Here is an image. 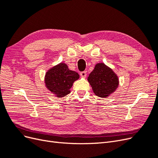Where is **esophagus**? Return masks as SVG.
Masks as SVG:
<instances>
[{"mask_svg": "<svg viewBox=\"0 0 158 158\" xmlns=\"http://www.w3.org/2000/svg\"><path fill=\"white\" fill-rule=\"evenodd\" d=\"M86 75H87L86 71H83V72H81V73H80V76H81V77H82V78H85V77H86Z\"/></svg>", "mask_w": 158, "mask_h": 158, "instance_id": "34e87169", "label": "esophagus"}]
</instances>
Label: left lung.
Returning <instances> with one entry per match:
<instances>
[{"instance_id":"8db88e82","label":"left lung","mask_w":158,"mask_h":158,"mask_svg":"<svg viewBox=\"0 0 158 158\" xmlns=\"http://www.w3.org/2000/svg\"><path fill=\"white\" fill-rule=\"evenodd\" d=\"M94 94L100 98H106L115 91L118 79L113 71L103 63L95 65L88 78Z\"/></svg>"}]
</instances>
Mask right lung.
Returning a JSON list of instances; mask_svg holds the SVG:
<instances>
[{"instance_id":"add662e5","label":"right lung","mask_w":158,"mask_h":158,"mask_svg":"<svg viewBox=\"0 0 158 158\" xmlns=\"http://www.w3.org/2000/svg\"><path fill=\"white\" fill-rule=\"evenodd\" d=\"M78 78L77 73L70 70L66 64L60 63L47 72L45 81L47 88L61 98L70 93L73 82Z\"/></svg>"}]
</instances>
